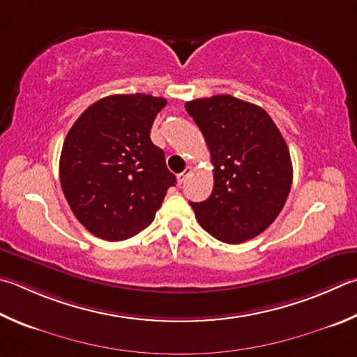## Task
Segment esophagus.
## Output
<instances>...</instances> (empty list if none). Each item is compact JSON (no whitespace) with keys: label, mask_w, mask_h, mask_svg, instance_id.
Here are the masks:
<instances>
[{"label":"esophagus","mask_w":357,"mask_h":357,"mask_svg":"<svg viewBox=\"0 0 357 357\" xmlns=\"http://www.w3.org/2000/svg\"><path fill=\"white\" fill-rule=\"evenodd\" d=\"M190 173H192V167H185V170H184L183 173L178 174V181H179V183L183 184L184 181L190 176Z\"/></svg>","instance_id":"obj_1"}]
</instances>
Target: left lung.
Here are the masks:
<instances>
[{
	"label": "left lung",
	"instance_id": "1",
	"mask_svg": "<svg viewBox=\"0 0 357 357\" xmlns=\"http://www.w3.org/2000/svg\"><path fill=\"white\" fill-rule=\"evenodd\" d=\"M204 135L213 165V189L190 203L201 228L225 243L261 234L280 215L291 178L286 140L262 107L231 95L185 102Z\"/></svg>",
	"mask_w": 357,
	"mask_h": 357
}]
</instances>
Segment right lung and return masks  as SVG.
Returning <instances> with one entry per match:
<instances>
[{"label":"right lung","mask_w":357,"mask_h":357,"mask_svg":"<svg viewBox=\"0 0 357 357\" xmlns=\"http://www.w3.org/2000/svg\"><path fill=\"white\" fill-rule=\"evenodd\" d=\"M165 98L111 95L84 111L63 142L59 178L84 228L109 242L139 234L176 183L150 139Z\"/></svg>","instance_id":"1"}]
</instances>
